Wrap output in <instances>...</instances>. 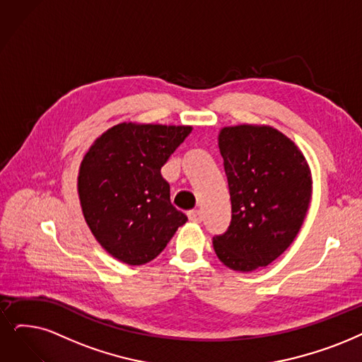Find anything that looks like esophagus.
<instances>
[{"instance_id":"34e87169","label":"esophagus","mask_w":362,"mask_h":362,"mask_svg":"<svg viewBox=\"0 0 362 362\" xmlns=\"http://www.w3.org/2000/svg\"><path fill=\"white\" fill-rule=\"evenodd\" d=\"M187 215H189V220L193 223H202V220H204V215H202V211L199 209H193Z\"/></svg>"}]
</instances>
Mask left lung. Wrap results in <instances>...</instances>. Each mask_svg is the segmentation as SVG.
I'll return each instance as SVG.
<instances>
[{
	"label": "left lung",
	"instance_id": "obj_1",
	"mask_svg": "<svg viewBox=\"0 0 362 362\" xmlns=\"http://www.w3.org/2000/svg\"><path fill=\"white\" fill-rule=\"evenodd\" d=\"M218 147L231 200V221L212 243L220 262L252 272L296 239L312 197V177L296 144L270 126L223 127Z\"/></svg>",
	"mask_w": 362,
	"mask_h": 362
}]
</instances>
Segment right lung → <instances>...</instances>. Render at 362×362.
<instances>
[{"instance_id": "add662e5", "label": "right lung", "mask_w": 362, "mask_h": 362, "mask_svg": "<svg viewBox=\"0 0 362 362\" xmlns=\"http://www.w3.org/2000/svg\"><path fill=\"white\" fill-rule=\"evenodd\" d=\"M192 126L120 123L86 153L78 173L84 220L107 252L139 266L160 254L187 216L170 204L162 166Z\"/></svg>"}]
</instances>
